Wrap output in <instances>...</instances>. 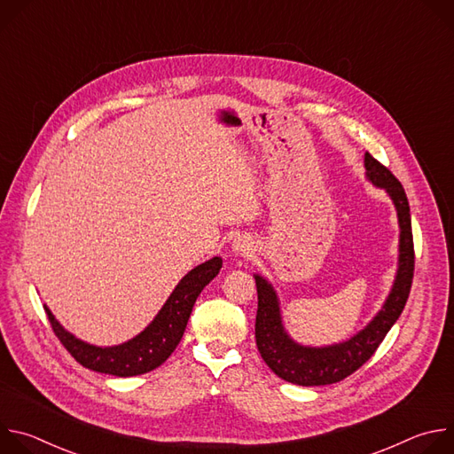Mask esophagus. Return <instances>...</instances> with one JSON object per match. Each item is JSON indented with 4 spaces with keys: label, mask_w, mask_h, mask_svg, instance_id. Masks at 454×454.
<instances>
[{
    "label": "esophagus",
    "mask_w": 454,
    "mask_h": 454,
    "mask_svg": "<svg viewBox=\"0 0 454 454\" xmlns=\"http://www.w3.org/2000/svg\"><path fill=\"white\" fill-rule=\"evenodd\" d=\"M233 253L239 254V256H249L253 253V242L251 239H246V237H239L235 239L233 242Z\"/></svg>",
    "instance_id": "34e87169"
}]
</instances>
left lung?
Here are the masks:
<instances>
[{
  "label": "left lung",
  "mask_w": 454,
  "mask_h": 454,
  "mask_svg": "<svg viewBox=\"0 0 454 454\" xmlns=\"http://www.w3.org/2000/svg\"><path fill=\"white\" fill-rule=\"evenodd\" d=\"M364 167L370 181L377 186L386 188L397 208L401 224V254L395 286L392 289V294L387 296L382 310L357 336L334 347L309 348L300 347L293 340H289L282 327L275 291L264 278L254 277L258 294L254 319L256 348L261 352L266 364L287 382L300 386H323L340 382L345 377L352 375L375 354L387 331L399 319L408 301L415 271V249L406 192L401 181L392 174V170L377 161L370 153L364 154Z\"/></svg>",
  "instance_id": "obj_1"
}]
</instances>
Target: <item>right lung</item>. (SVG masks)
Masks as SVG:
<instances>
[{
    "mask_svg": "<svg viewBox=\"0 0 454 454\" xmlns=\"http://www.w3.org/2000/svg\"><path fill=\"white\" fill-rule=\"evenodd\" d=\"M221 268L223 261L219 256H214L212 261L193 268L176 286L174 293L161 307L151 325L135 340L118 347L100 348L88 345L64 331L46 305L44 312L48 316L53 334L82 366L116 377H133L147 373L163 364L176 350L186 329L193 303H196L201 291L207 287V284H210V280H214Z\"/></svg>",
    "mask_w": 454,
    "mask_h": 454,
    "instance_id": "1",
    "label": "right lung"
}]
</instances>
